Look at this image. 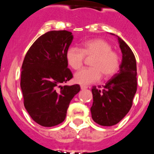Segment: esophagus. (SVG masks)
<instances>
[{
	"label": "esophagus",
	"instance_id": "34e87169",
	"mask_svg": "<svg viewBox=\"0 0 154 154\" xmlns=\"http://www.w3.org/2000/svg\"><path fill=\"white\" fill-rule=\"evenodd\" d=\"M81 88L82 89V90H85V89H87V88H88V87L85 86V85H81Z\"/></svg>",
	"mask_w": 154,
	"mask_h": 154
}]
</instances>
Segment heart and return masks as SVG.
<instances>
[{"instance_id": "b5f03b06", "label": "heart", "mask_w": 154, "mask_h": 154, "mask_svg": "<svg viewBox=\"0 0 154 154\" xmlns=\"http://www.w3.org/2000/svg\"><path fill=\"white\" fill-rule=\"evenodd\" d=\"M86 57H92L90 60L91 67L85 68L74 74V82L81 85H88L100 80L101 73L105 77L115 75L120 66V57L112 51L111 44L100 38L84 42L82 49L71 46L66 50V60L68 66L78 69L83 65Z\"/></svg>"}]
</instances>
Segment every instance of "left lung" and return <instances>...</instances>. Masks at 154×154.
Listing matches in <instances>:
<instances>
[{"instance_id":"obj_1","label":"left lung","mask_w":154,"mask_h":154,"mask_svg":"<svg viewBox=\"0 0 154 154\" xmlns=\"http://www.w3.org/2000/svg\"><path fill=\"white\" fill-rule=\"evenodd\" d=\"M117 38L122 53L119 71L101 89L94 86L91 90V117L96 123L103 126L116 125L125 117L130 110L137 90L135 56L129 45L121 38Z\"/></svg>"}]
</instances>
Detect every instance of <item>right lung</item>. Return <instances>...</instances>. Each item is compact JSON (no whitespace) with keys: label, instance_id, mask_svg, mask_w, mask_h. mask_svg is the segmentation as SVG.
<instances>
[{"label":"right lung","instance_id":"obj_1","mask_svg":"<svg viewBox=\"0 0 154 154\" xmlns=\"http://www.w3.org/2000/svg\"><path fill=\"white\" fill-rule=\"evenodd\" d=\"M72 32L50 31L32 45L24 59L21 89L24 105L38 125L52 127L63 122L78 85L67 86L73 77L66 60V50L73 41Z\"/></svg>","mask_w":154,"mask_h":154}]
</instances>
